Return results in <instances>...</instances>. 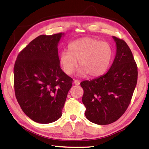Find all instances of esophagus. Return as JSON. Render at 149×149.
<instances>
[{"label": "esophagus", "mask_w": 149, "mask_h": 149, "mask_svg": "<svg viewBox=\"0 0 149 149\" xmlns=\"http://www.w3.org/2000/svg\"><path fill=\"white\" fill-rule=\"evenodd\" d=\"M74 84L75 85H79L80 84V82H79V81L76 80V79H74Z\"/></svg>", "instance_id": "1"}]
</instances>
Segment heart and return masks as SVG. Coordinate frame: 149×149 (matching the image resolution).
Instances as JSON below:
<instances>
[{
	"mask_svg": "<svg viewBox=\"0 0 149 149\" xmlns=\"http://www.w3.org/2000/svg\"><path fill=\"white\" fill-rule=\"evenodd\" d=\"M69 51L63 50L60 54V65L65 74L71 75L78 64L79 74L94 77L107 71L113 56L111 45L93 37H82L68 45Z\"/></svg>",
	"mask_w": 149,
	"mask_h": 149,
	"instance_id": "b5f03b06",
	"label": "heart"
}]
</instances>
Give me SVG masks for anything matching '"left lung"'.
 Listing matches in <instances>:
<instances>
[{"label":"left lung","instance_id":"1","mask_svg":"<svg viewBox=\"0 0 149 149\" xmlns=\"http://www.w3.org/2000/svg\"><path fill=\"white\" fill-rule=\"evenodd\" d=\"M116 54L107 74L80 85L85 115L90 122L107 125L116 122L130 104L137 81V66L130 47L123 39L113 36Z\"/></svg>","mask_w":149,"mask_h":149}]
</instances>
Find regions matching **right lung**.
Returning <instances> with one entry per match:
<instances>
[{
  "mask_svg": "<svg viewBox=\"0 0 149 149\" xmlns=\"http://www.w3.org/2000/svg\"><path fill=\"white\" fill-rule=\"evenodd\" d=\"M63 35H39L19 52L15 62L16 99L23 112L35 122L58 120L72 86V78L60 65L58 44Z\"/></svg>",
  "mask_w": 149,
  "mask_h": 149,
  "instance_id": "add662e5",
  "label": "right lung"
}]
</instances>
